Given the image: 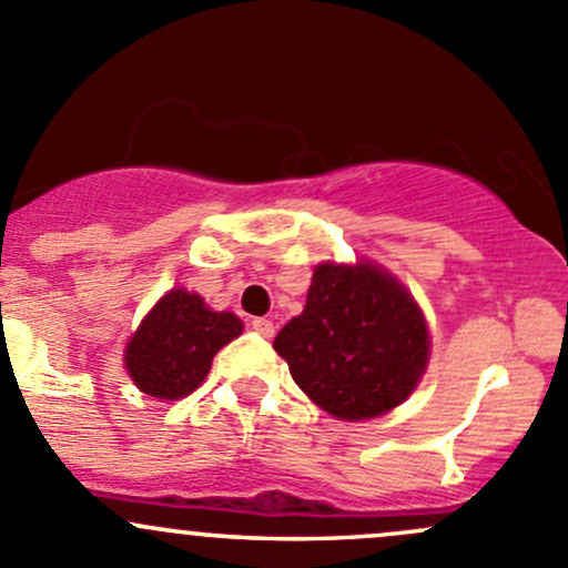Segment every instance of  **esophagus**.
I'll list each match as a JSON object with an SVG mask.
<instances>
[{
    "label": "esophagus",
    "instance_id": "1",
    "mask_svg": "<svg viewBox=\"0 0 568 568\" xmlns=\"http://www.w3.org/2000/svg\"><path fill=\"white\" fill-rule=\"evenodd\" d=\"M251 327H254V331L260 333V336H265V338H271L273 333H276V325H273L267 317H254V320H251Z\"/></svg>",
    "mask_w": 568,
    "mask_h": 568
}]
</instances>
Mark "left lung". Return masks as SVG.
<instances>
[{"label":"left lung","mask_w":568,"mask_h":568,"mask_svg":"<svg viewBox=\"0 0 568 568\" xmlns=\"http://www.w3.org/2000/svg\"><path fill=\"white\" fill-rule=\"evenodd\" d=\"M273 349L325 413L366 420L413 394L429 361V327L405 284L372 262L314 267L306 308Z\"/></svg>","instance_id":"8db88e82"}]
</instances>
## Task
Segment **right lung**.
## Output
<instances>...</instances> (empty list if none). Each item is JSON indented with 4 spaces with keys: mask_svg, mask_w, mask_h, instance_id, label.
Listing matches in <instances>:
<instances>
[{
    "mask_svg": "<svg viewBox=\"0 0 568 568\" xmlns=\"http://www.w3.org/2000/svg\"><path fill=\"white\" fill-rule=\"evenodd\" d=\"M243 333L232 312H213L196 292L174 286L125 344V369L142 394L174 402L202 385L215 353Z\"/></svg>",
    "mask_w": 568,
    "mask_h": 568,
    "instance_id": "1",
    "label": "right lung"
}]
</instances>
